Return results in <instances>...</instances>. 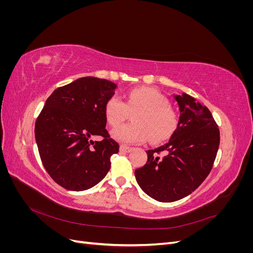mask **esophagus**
<instances>
[{
  "instance_id": "obj_1",
  "label": "esophagus",
  "mask_w": 253,
  "mask_h": 253,
  "mask_svg": "<svg viewBox=\"0 0 253 253\" xmlns=\"http://www.w3.org/2000/svg\"><path fill=\"white\" fill-rule=\"evenodd\" d=\"M120 151L121 152H129V151H132V148L131 147H127V145L121 144L120 145Z\"/></svg>"
}]
</instances>
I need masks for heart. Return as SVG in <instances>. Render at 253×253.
Returning <instances> with one entry per match:
<instances>
[{"mask_svg": "<svg viewBox=\"0 0 253 253\" xmlns=\"http://www.w3.org/2000/svg\"><path fill=\"white\" fill-rule=\"evenodd\" d=\"M166 96L150 87L131 90L125 102L118 96H112L104 106L106 121L113 126L120 125L133 113L132 124L117 126L112 137L122 143H140L149 137L158 142L167 139L178 125V115L168 104Z\"/></svg>", "mask_w": 253, "mask_h": 253, "instance_id": "heart-1", "label": "heart"}]
</instances>
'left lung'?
Here are the masks:
<instances>
[{"label": "left lung", "instance_id": "1", "mask_svg": "<svg viewBox=\"0 0 253 253\" xmlns=\"http://www.w3.org/2000/svg\"><path fill=\"white\" fill-rule=\"evenodd\" d=\"M178 125L169 140L148 150V162L135 170L145 194L163 203L188 196L210 173L219 145V131L210 111L186 93L173 94Z\"/></svg>", "mask_w": 253, "mask_h": 253}]
</instances>
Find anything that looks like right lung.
<instances>
[{
  "instance_id": "add662e5",
  "label": "right lung",
  "mask_w": 253,
  "mask_h": 253,
  "mask_svg": "<svg viewBox=\"0 0 253 253\" xmlns=\"http://www.w3.org/2000/svg\"><path fill=\"white\" fill-rule=\"evenodd\" d=\"M116 88V83L88 76L58 87L45 101L36 142L45 170L61 187L84 191L108 174L119 144L105 129L104 106ZM94 135L104 139L94 142Z\"/></svg>"
}]
</instances>
